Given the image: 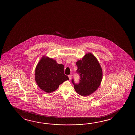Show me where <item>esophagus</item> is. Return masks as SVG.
<instances>
[{"instance_id": "obj_1", "label": "esophagus", "mask_w": 135, "mask_h": 135, "mask_svg": "<svg viewBox=\"0 0 135 135\" xmlns=\"http://www.w3.org/2000/svg\"><path fill=\"white\" fill-rule=\"evenodd\" d=\"M71 77H72V75H68V77L69 78V79L70 80H71Z\"/></svg>"}]
</instances>
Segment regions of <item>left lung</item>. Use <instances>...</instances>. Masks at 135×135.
I'll use <instances>...</instances> for the list:
<instances>
[{"instance_id":"obj_1","label":"left lung","mask_w":135,"mask_h":135,"mask_svg":"<svg viewBox=\"0 0 135 135\" xmlns=\"http://www.w3.org/2000/svg\"><path fill=\"white\" fill-rule=\"evenodd\" d=\"M76 73L80 76L79 82H71L75 91L80 95L86 96L95 92L99 87L102 79V70L97 59L91 53L87 54L82 60L76 62Z\"/></svg>"}]
</instances>
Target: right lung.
I'll use <instances>...</instances> for the list:
<instances>
[{
    "label": "right lung",
    "instance_id": "1",
    "mask_svg": "<svg viewBox=\"0 0 135 135\" xmlns=\"http://www.w3.org/2000/svg\"><path fill=\"white\" fill-rule=\"evenodd\" d=\"M69 80L64 74V66L51 58L43 57L36 67V81L40 88L47 93L56 90L60 84Z\"/></svg>",
    "mask_w": 135,
    "mask_h": 135
}]
</instances>
